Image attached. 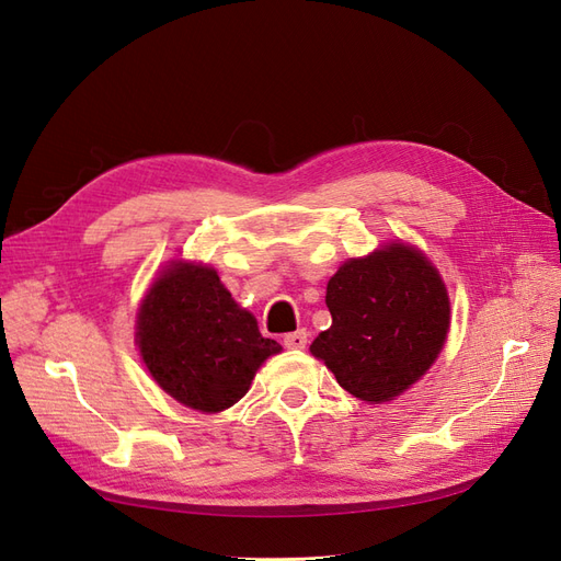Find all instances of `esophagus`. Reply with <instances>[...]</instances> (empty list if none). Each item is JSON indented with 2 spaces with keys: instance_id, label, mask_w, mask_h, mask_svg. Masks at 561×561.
I'll return each instance as SVG.
<instances>
[{
  "instance_id": "esophagus-1",
  "label": "esophagus",
  "mask_w": 561,
  "mask_h": 561,
  "mask_svg": "<svg viewBox=\"0 0 561 561\" xmlns=\"http://www.w3.org/2000/svg\"><path fill=\"white\" fill-rule=\"evenodd\" d=\"M283 342H285V346H287V348H293V351H299V348H307V342H309V334H307V330H297V332H290V334H285V336H283Z\"/></svg>"
}]
</instances>
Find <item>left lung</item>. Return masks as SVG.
<instances>
[{
	"label": "left lung",
	"instance_id": "8db88e82",
	"mask_svg": "<svg viewBox=\"0 0 561 561\" xmlns=\"http://www.w3.org/2000/svg\"><path fill=\"white\" fill-rule=\"evenodd\" d=\"M332 325L311 353L339 386L365 402H388L426 375L449 330V297L435 266L393 243L339 266L328 283Z\"/></svg>",
	"mask_w": 561,
	"mask_h": 561
}]
</instances>
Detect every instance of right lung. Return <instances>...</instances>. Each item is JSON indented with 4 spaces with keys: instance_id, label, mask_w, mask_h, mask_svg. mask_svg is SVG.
I'll return each mask as SVG.
<instances>
[{
    "instance_id": "right-lung-1",
    "label": "right lung",
    "mask_w": 561,
    "mask_h": 561,
    "mask_svg": "<svg viewBox=\"0 0 561 561\" xmlns=\"http://www.w3.org/2000/svg\"><path fill=\"white\" fill-rule=\"evenodd\" d=\"M135 336L165 393L208 414L239 402L254 371L280 351L231 299L215 268L182 262L149 287Z\"/></svg>"
}]
</instances>
